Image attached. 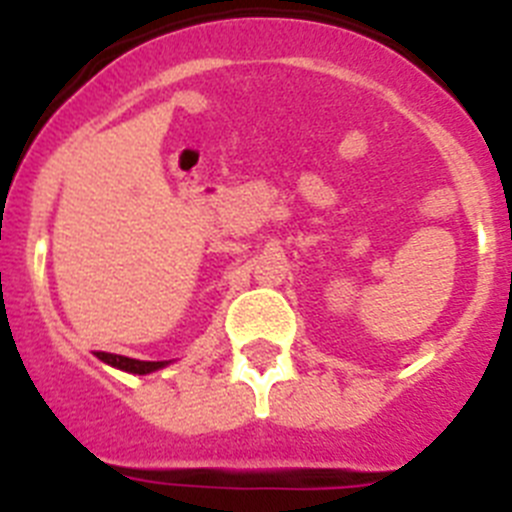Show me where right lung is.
<instances>
[{
    "label": "right lung",
    "instance_id": "1",
    "mask_svg": "<svg viewBox=\"0 0 512 512\" xmlns=\"http://www.w3.org/2000/svg\"><path fill=\"white\" fill-rule=\"evenodd\" d=\"M99 359L104 364L117 366L122 372H130V374H148V372H156L161 366H166L164 361H138V359H128V356H117V354H107V351H97Z\"/></svg>",
    "mask_w": 512,
    "mask_h": 512
}]
</instances>
